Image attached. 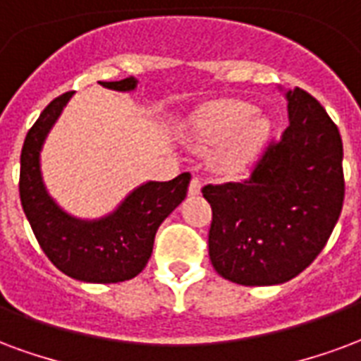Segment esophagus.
I'll return each instance as SVG.
<instances>
[{
    "mask_svg": "<svg viewBox=\"0 0 361 361\" xmlns=\"http://www.w3.org/2000/svg\"><path fill=\"white\" fill-rule=\"evenodd\" d=\"M201 193V180L199 178H193L191 183H189V195H199Z\"/></svg>",
    "mask_w": 361,
    "mask_h": 361,
    "instance_id": "esophagus-1",
    "label": "esophagus"
}]
</instances>
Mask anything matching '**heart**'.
Returning <instances> with one entry per match:
<instances>
[{
    "label": "heart",
    "instance_id": "b5f03b06",
    "mask_svg": "<svg viewBox=\"0 0 361 361\" xmlns=\"http://www.w3.org/2000/svg\"><path fill=\"white\" fill-rule=\"evenodd\" d=\"M191 137L201 151H212L220 146L214 154L216 170L237 176L260 157L269 137V122L262 114H256L255 105L224 99L195 116Z\"/></svg>",
    "mask_w": 361,
    "mask_h": 361
}]
</instances>
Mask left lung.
<instances>
[{"label":"left lung","mask_w":361,"mask_h":361,"mask_svg":"<svg viewBox=\"0 0 361 361\" xmlns=\"http://www.w3.org/2000/svg\"><path fill=\"white\" fill-rule=\"evenodd\" d=\"M285 99L289 126L250 178L202 188L212 207L210 262L224 279L247 287L279 285L304 271L343 210L338 128L300 87L287 90Z\"/></svg>","instance_id":"1"}]
</instances>
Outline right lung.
Masks as SVG:
<instances>
[{
    "instance_id": "obj_1",
    "label": "right lung",
    "mask_w": 361,
    "mask_h": 361,
    "mask_svg": "<svg viewBox=\"0 0 361 361\" xmlns=\"http://www.w3.org/2000/svg\"><path fill=\"white\" fill-rule=\"evenodd\" d=\"M106 90L133 92L137 80L99 82ZM74 92L53 99L30 128L20 153V202L39 247L65 276L85 283L128 281L145 268L157 229L188 195L191 173L170 181H145L106 216L82 220L59 207L44 183L39 153Z\"/></svg>"
}]
</instances>
